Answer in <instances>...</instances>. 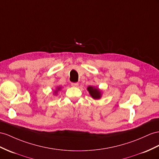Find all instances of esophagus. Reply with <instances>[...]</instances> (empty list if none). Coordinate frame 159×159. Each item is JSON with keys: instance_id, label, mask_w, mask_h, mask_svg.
Returning a JSON list of instances; mask_svg holds the SVG:
<instances>
[{"instance_id": "1", "label": "esophagus", "mask_w": 159, "mask_h": 159, "mask_svg": "<svg viewBox=\"0 0 159 159\" xmlns=\"http://www.w3.org/2000/svg\"><path fill=\"white\" fill-rule=\"evenodd\" d=\"M71 85H72V87H76L79 86V83H71Z\"/></svg>"}]
</instances>
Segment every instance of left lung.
<instances>
[{
    "mask_svg": "<svg viewBox=\"0 0 159 159\" xmlns=\"http://www.w3.org/2000/svg\"><path fill=\"white\" fill-rule=\"evenodd\" d=\"M87 91H89L91 97L95 100L100 99L102 97L103 92L98 87H96L95 86H89L87 87Z\"/></svg>",
    "mask_w": 159,
    "mask_h": 159,
    "instance_id": "left-lung-1",
    "label": "left lung"
}]
</instances>
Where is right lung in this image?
<instances>
[{
  "instance_id": "obj_1",
  "label": "right lung",
  "mask_w": 159,
  "mask_h": 159,
  "mask_svg": "<svg viewBox=\"0 0 159 159\" xmlns=\"http://www.w3.org/2000/svg\"><path fill=\"white\" fill-rule=\"evenodd\" d=\"M61 89H62V87H60V86L56 87V90H54V91H53V95H56L57 94H58V91H60L61 90Z\"/></svg>"
}]
</instances>
